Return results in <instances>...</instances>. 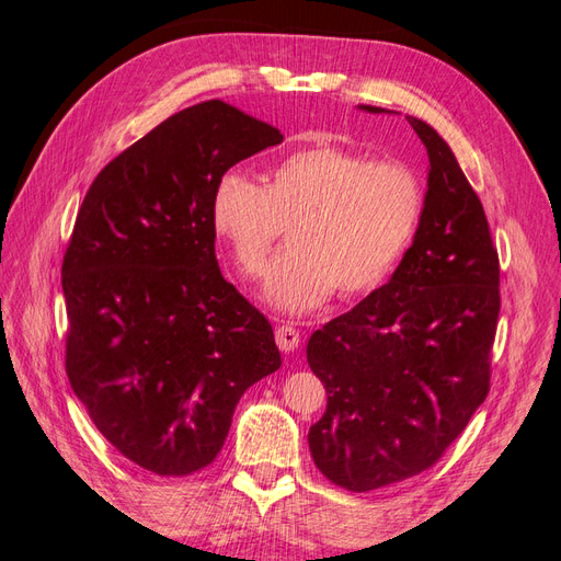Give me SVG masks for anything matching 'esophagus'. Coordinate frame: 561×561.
<instances>
[{
    "mask_svg": "<svg viewBox=\"0 0 561 561\" xmlns=\"http://www.w3.org/2000/svg\"><path fill=\"white\" fill-rule=\"evenodd\" d=\"M276 344L285 353L295 351L299 346V332L293 325H287V322H285V325H278L276 328Z\"/></svg>",
    "mask_w": 561,
    "mask_h": 561,
    "instance_id": "obj_1",
    "label": "esophagus"
}]
</instances>
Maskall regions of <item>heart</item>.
Returning a JSON list of instances; mask_svg holds the SVG:
<instances>
[{
	"instance_id": "1",
	"label": "heart",
	"mask_w": 561,
	"mask_h": 561,
	"mask_svg": "<svg viewBox=\"0 0 561 561\" xmlns=\"http://www.w3.org/2000/svg\"><path fill=\"white\" fill-rule=\"evenodd\" d=\"M426 213L410 165L320 145L293 151L262 186L227 173L215 182L210 225L245 278H257L287 229L285 254L268 266L262 299L283 313L367 295L390 276Z\"/></svg>"
}]
</instances>
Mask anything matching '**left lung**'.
I'll use <instances>...</instances> for the list:
<instances>
[{"label": "left lung", "instance_id": "8db88e82", "mask_svg": "<svg viewBox=\"0 0 561 561\" xmlns=\"http://www.w3.org/2000/svg\"><path fill=\"white\" fill-rule=\"evenodd\" d=\"M407 122L428 151L421 227L388 283L316 330L307 346L328 390L309 449L318 470L348 491L431 468L489 393L499 252L451 147L421 118Z\"/></svg>", "mask_w": 561, "mask_h": 561}]
</instances>
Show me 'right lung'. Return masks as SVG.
<instances>
[{
  "label": "right lung",
  "mask_w": 561,
  "mask_h": 561,
  "mask_svg": "<svg viewBox=\"0 0 561 561\" xmlns=\"http://www.w3.org/2000/svg\"><path fill=\"white\" fill-rule=\"evenodd\" d=\"M283 142L222 100L186 107L93 180L62 262L67 377L133 463L215 461L245 390L280 367L271 322L225 280L210 196L231 165Z\"/></svg>",
  "instance_id": "obj_1"
}]
</instances>
